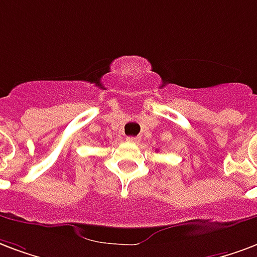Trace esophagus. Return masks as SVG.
<instances>
[{"label":"esophagus","mask_w":257,"mask_h":257,"mask_svg":"<svg viewBox=\"0 0 257 257\" xmlns=\"http://www.w3.org/2000/svg\"><path fill=\"white\" fill-rule=\"evenodd\" d=\"M126 140L129 143H140V138H138V136H131V138H126Z\"/></svg>","instance_id":"1"}]
</instances>
